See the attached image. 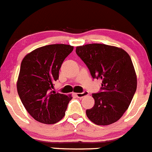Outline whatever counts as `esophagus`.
Segmentation results:
<instances>
[{
    "label": "esophagus",
    "instance_id": "obj_1",
    "mask_svg": "<svg viewBox=\"0 0 152 152\" xmlns=\"http://www.w3.org/2000/svg\"><path fill=\"white\" fill-rule=\"evenodd\" d=\"M88 94V92L86 91H83V93H76L75 96L78 98H83V96H87Z\"/></svg>",
    "mask_w": 152,
    "mask_h": 152
}]
</instances>
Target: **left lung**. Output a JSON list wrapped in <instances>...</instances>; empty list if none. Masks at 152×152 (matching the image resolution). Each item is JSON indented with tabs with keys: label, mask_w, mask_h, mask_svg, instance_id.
Returning <instances> with one entry per match:
<instances>
[{
	"label": "left lung",
	"mask_w": 152,
	"mask_h": 152,
	"mask_svg": "<svg viewBox=\"0 0 152 152\" xmlns=\"http://www.w3.org/2000/svg\"><path fill=\"white\" fill-rule=\"evenodd\" d=\"M92 77L100 79L102 91L93 94L94 105L86 110L90 121L109 125L118 121L128 109L137 88V76L130 56L123 49L104 44L76 48Z\"/></svg>",
	"instance_id": "obj_1"
}]
</instances>
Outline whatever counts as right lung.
Masks as SVG:
<instances>
[{
	"label": "right lung",
	"instance_id": "right-lung-1",
	"mask_svg": "<svg viewBox=\"0 0 152 152\" xmlns=\"http://www.w3.org/2000/svg\"><path fill=\"white\" fill-rule=\"evenodd\" d=\"M74 47L56 44L41 47L28 53L20 66L17 88L28 113L39 122L57 123L65 115L71 95L52 90L58 80L62 63Z\"/></svg>",
	"mask_w": 152,
	"mask_h": 152
}]
</instances>
